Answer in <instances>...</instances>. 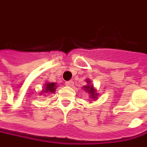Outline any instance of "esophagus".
Instances as JSON below:
<instances>
[{
	"instance_id": "esophagus-1",
	"label": "esophagus",
	"mask_w": 147,
	"mask_h": 147,
	"mask_svg": "<svg viewBox=\"0 0 147 147\" xmlns=\"http://www.w3.org/2000/svg\"><path fill=\"white\" fill-rule=\"evenodd\" d=\"M65 84L67 85V86H70V87H71V86H73L74 85V82L72 80H69V81H67Z\"/></svg>"
}]
</instances>
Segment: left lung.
<instances>
[{"label":"left lung","mask_w":147,"mask_h":147,"mask_svg":"<svg viewBox=\"0 0 147 147\" xmlns=\"http://www.w3.org/2000/svg\"><path fill=\"white\" fill-rule=\"evenodd\" d=\"M86 82H87V85H84V90H85L86 92L89 93V97H90L92 99H97L98 97V93H96V89L94 88V85H91L90 84V80L89 79L86 80Z\"/></svg>","instance_id":"1"}]
</instances>
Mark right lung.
I'll return each mask as SVG.
<instances>
[{"label": "right lung", "instance_id": "1", "mask_svg": "<svg viewBox=\"0 0 147 147\" xmlns=\"http://www.w3.org/2000/svg\"><path fill=\"white\" fill-rule=\"evenodd\" d=\"M57 88L55 83H45L44 85V89L42 90L41 94H46V93H54L55 89Z\"/></svg>", "mask_w": 147, "mask_h": 147}]
</instances>
